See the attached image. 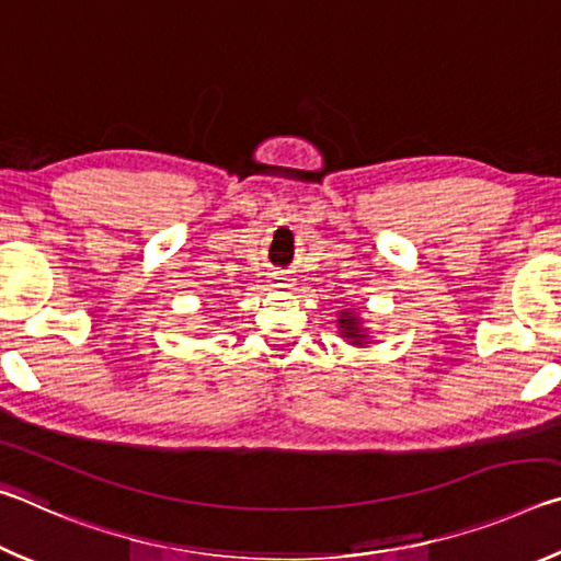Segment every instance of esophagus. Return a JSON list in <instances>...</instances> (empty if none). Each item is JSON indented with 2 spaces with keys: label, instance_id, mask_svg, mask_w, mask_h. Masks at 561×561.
<instances>
[{
  "label": "esophagus",
  "instance_id": "obj_1",
  "mask_svg": "<svg viewBox=\"0 0 561 561\" xmlns=\"http://www.w3.org/2000/svg\"><path fill=\"white\" fill-rule=\"evenodd\" d=\"M270 284H272L274 289H291L294 287V279L287 277V274H284V272H272Z\"/></svg>",
  "mask_w": 561,
  "mask_h": 561
}]
</instances>
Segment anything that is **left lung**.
<instances>
[{
  "instance_id": "8db88e82",
  "label": "left lung",
  "mask_w": 561,
  "mask_h": 561,
  "mask_svg": "<svg viewBox=\"0 0 561 561\" xmlns=\"http://www.w3.org/2000/svg\"><path fill=\"white\" fill-rule=\"evenodd\" d=\"M336 327H339V336L346 339L351 346H366L371 344V336H368V329H364V319H360L356 311L351 309H341L336 314Z\"/></svg>"
}]
</instances>
